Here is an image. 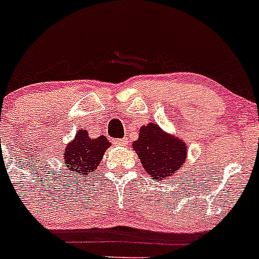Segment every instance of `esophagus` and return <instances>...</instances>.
<instances>
[{
  "instance_id": "esophagus-1",
  "label": "esophagus",
  "mask_w": 259,
  "mask_h": 259,
  "mask_svg": "<svg viewBox=\"0 0 259 259\" xmlns=\"http://www.w3.org/2000/svg\"><path fill=\"white\" fill-rule=\"evenodd\" d=\"M114 144L118 146H127L128 145V139L127 137H124V139H118L114 141Z\"/></svg>"
}]
</instances>
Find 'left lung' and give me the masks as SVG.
<instances>
[{
  "label": "left lung",
  "mask_w": 259,
  "mask_h": 259,
  "mask_svg": "<svg viewBox=\"0 0 259 259\" xmlns=\"http://www.w3.org/2000/svg\"><path fill=\"white\" fill-rule=\"evenodd\" d=\"M142 167L154 181L176 176L187 158V145L176 135L167 134L155 123L141 125L139 139L132 142Z\"/></svg>",
  "instance_id": "obj_1"
}]
</instances>
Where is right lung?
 <instances>
[{"label":"right lung","mask_w":259,"mask_h":259,"mask_svg":"<svg viewBox=\"0 0 259 259\" xmlns=\"http://www.w3.org/2000/svg\"><path fill=\"white\" fill-rule=\"evenodd\" d=\"M111 144L105 136L91 139L86 128L77 131L74 139L63 150L61 155L68 176L87 177L100 165L104 154Z\"/></svg>","instance_id":"obj_1"}]
</instances>
